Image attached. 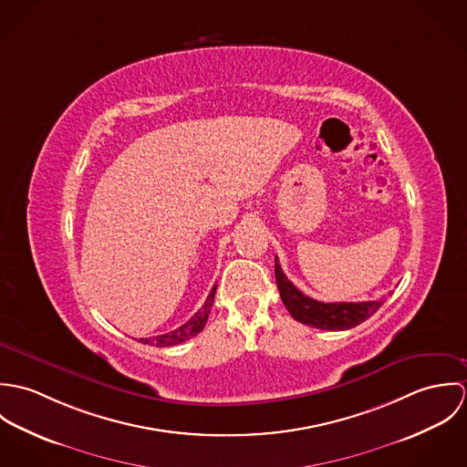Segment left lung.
Wrapping results in <instances>:
<instances>
[{"label": "left lung", "mask_w": 467, "mask_h": 467, "mask_svg": "<svg viewBox=\"0 0 467 467\" xmlns=\"http://www.w3.org/2000/svg\"><path fill=\"white\" fill-rule=\"evenodd\" d=\"M275 278L276 287L280 291V298L289 311V315L309 327L322 329V331H345L350 327L359 326L367 318H370L381 306V300L370 302H318L315 298L306 296L300 289L295 287L291 280L284 275L278 259L275 257Z\"/></svg>", "instance_id": "obj_1"}]
</instances>
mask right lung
<instances>
[{"mask_svg":"<svg viewBox=\"0 0 467 467\" xmlns=\"http://www.w3.org/2000/svg\"><path fill=\"white\" fill-rule=\"evenodd\" d=\"M215 289L217 285L212 287L210 295L206 296L202 307L200 311L187 322L183 324L182 327L171 331V333L161 334V336H156V337H140L141 343H149V345H154V347H172V345H178V343H183L191 337H194L196 334H200L208 320V315H210V307H212V302H213V295H215Z\"/></svg>","mask_w":467,"mask_h":467,"instance_id":"obj_1","label":"right lung"}]
</instances>
